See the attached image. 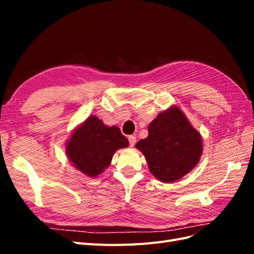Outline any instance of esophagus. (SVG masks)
I'll return each instance as SVG.
<instances>
[{"label":"esophagus","instance_id":"34e87169","mask_svg":"<svg viewBox=\"0 0 254 254\" xmlns=\"http://www.w3.org/2000/svg\"><path fill=\"white\" fill-rule=\"evenodd\" d=\"M128 141H129V145L132 147V146H134V144H135V142H136L135 135H129V136H128Z\"/></svg>","mask_w":254,"mask_h":254}]
</instances>
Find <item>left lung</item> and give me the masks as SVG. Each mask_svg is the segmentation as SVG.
<instances>
[{"instance_id":"left-lung-1","label":"left lung","mask_w":254,"mask_h":254,"mask_svg":"<svg viewBox=\"0 0 254 254\" xmlns=\"http://www.w3.org/2000/svg\"><path fill=\"white\" fill-rule=\"evenodd\" d=\"M135 147L142 151L150 173L160 181L171 183L197 165L202 140L184 113L173 106L158 114L148 126V136Z\"/></svg>"}]
</instances>
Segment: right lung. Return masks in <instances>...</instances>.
<instances>
[{"label":"right lung","instance_id":"add662e5","mask_svg":"<svg viewBox=\"0 0 254 254\" xmlns=\"http://www.w3.org/2000/svg\"><path fill=\"white\" fill-rule=\"evenodd\" d=\"M128 145L119 127L106 126L92 115L72 133L65 151L75 168L88 177H96L110 165L114 152Z\"/></svg>","mask_w":254,"mask_h":254}]
</instances>
